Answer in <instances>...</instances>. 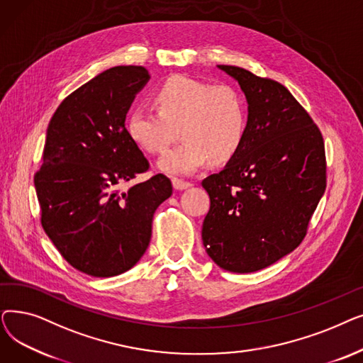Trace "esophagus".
<instances>
[{
  "label": "esophagus",
  "instance_id": "esophagus-1",
  "mask_svg": "<svg viewBox=\"0 0 363 363\" xmlns=\"http://www.w3.org/2000/svg\"><path fill=\"white\" fill-rule=\"evenodd\" d=\"M172 184H174V188H175V189H179V191H181V189H186V188H189V186L193 185L191 182L182 181V179H178V178H174V179H172Z\"/></svg>",
  "mask_w": 363,
  "mask_h": 363
}]
</instances>
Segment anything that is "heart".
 Instances as JSON below:
<instances>
[{
    "instance_id": "heart-1",
    "label": "heart",
    "mask_w": 363,
    "mask_h": 363,
    "mask_svg": "<svg viewBox=\"0 0 363 363\" xmlns=\"http://www.w3.org/2000/svg\"><path fill=\"white\" fill-rule=\"evenodd\" d=\"M151 99L157 111L130 110L126 130L144 151L163 155L179 129L184 141L159 163L166 174H191L208 159L216 164L226 163L241 148L249 114L244 97L234 86L177 74L166 79Z\"/></svg>"
}]
</instances>
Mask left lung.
<instances>
[{
  "label": "left lung",
  "mask_w": 363,
  "mask_h": 363,
  "mask_svg": "<svg viewBox=\"0 0 363 363\" xmlns=\"http://www.w3.org/2000/svg\"><path fill=\"white\" fill-rule=\"evenodd\" d=\"M218 67L244 91L249 125L237 155L201 182L211 197L201 237L222 269L256 272L306 237L327 188L325 145L311 114L282 84L242 67Z\"/></svg>",
  "instance_id": "obj_1"
}]
</instances>
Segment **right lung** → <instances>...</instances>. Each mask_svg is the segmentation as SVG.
<instances>
[{
  "label": "right lung",
  "mask_w": 363,
  "mask_h": 363,
  "mask_svg": "<svg viewBox=\"0 0 363 363\" xmlns=\"http://www.w3.org/2000/svg\"><path fill=\"white\" fill-rule=\"evenodd\" d=\"M150 74L143 66H116L60 103L48 123L43 166L33 182L41 225L63 259L86 275L126 272L145 253L156 208L172 196L125 126L126 113Z\"/></svg>",
  "instance_id": "right-lung-1"
}]
</instances>
